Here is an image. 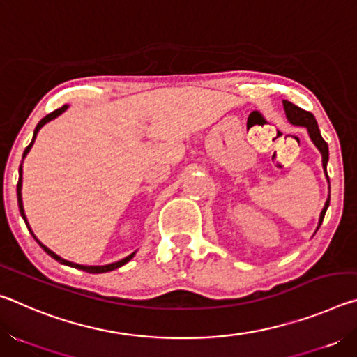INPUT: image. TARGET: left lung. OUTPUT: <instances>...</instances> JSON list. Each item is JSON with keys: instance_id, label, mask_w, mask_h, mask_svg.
<instances>
[{"instance_id": "8db88e82", "label": "left lung", "mask_w": 357, "mask_h": 357, "mask_svg": "<svg viewBox=\"0 0 357 357\" xmlns=\"http://www.w3.org/2000/svg\"><path fill=\"white\" fill-rule=\"evenodd\" d=\"M283 107H285V113H287V118L289 123L294 126H302V128H305L307 130H309L312 142L315 143V146L319 149V153H321V155H323V168L326 170V167H328V160H329V148H328V143L323 140L321 132H319V129H318L315 116H313L310 112L302 110V108L296 107L294 104H291V102H288V100H283ZM326 176H328V173H326ZM328 206H329V198L321 211V215H319V225H321L326 211H328Z\"/></svg>"}]
</instances>
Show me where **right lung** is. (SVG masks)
Instances as JSON below:
<instances>
[{"mask_svg": "<svg viewBox=\"0 0 357 357\" xmlns=\"http://www.w3.org/2000/svg\"><path fill=\"white\" fill-rule=\"evenodd\" d=\"M66 108H68V105H64V107H61V108H58V110H55V112H52V113H48L45 118H42L40 121H39V124L36 126V130H34V137H33V142L28 144L26 146V149H25V153H23V157H25L26 154H28V151L31 149V146H33V143H34V138H36V135H38V132H39V129L42 128V126L44 124H47L48 121H52L53 118H56L58 114H61ZM20 178H19V184H17V198H19V209H20V214H22V217H23V220H25V223H26V227H28V229H29V225H28V222H26V217H25V213H23V204H22V167H20ZM29 231H31V229H29ZM31 234H33V231H31ZM34 236V234H33ZM34 239H36V236H34ZM38 241V239H36ZM39 243V241H38ZM39 245L42 247V249H44L48 255H50L52 258H55L56 261H59V263H63V264H66V266H72V268H77V269H82V271H86V273H91V274H100V273H108V271H113V269H116V268H121V266L123 264H126L128 261H130L132 259V257H134V253H132V255H129V257H126V258H123L121 259V261H116V263H112V264H107V266H82V264H75V263H70V261H68V259H64V258H61V257H58L56 253H53L50 249H48V247H45L44 244L42 243H39Z\"/></svg>", "mask_w": 357, "mask_h": 357, "instance_id": "1", "label": "right lung"}]
</instances>
